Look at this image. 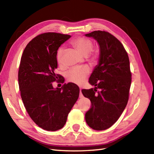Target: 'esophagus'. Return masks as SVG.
I'll list each match as a JSON object with an SVG mask.
<instances>
[{
    "mask_svg": "<svg viewBox=\"0 0 154 154\" xmlns=\"http://www.w3.org/2000/svg\"><path fill=\"white\" fill-rule=\"evenodd\" d=\"M83 95L82 94V92H81V89H80V93H79V98H83Z\"/></svg>",
    "mask_w": 154,
    "mask_h": 154,
    "instance_id": "1",
    "label": "esophagus"
}]
</instances>
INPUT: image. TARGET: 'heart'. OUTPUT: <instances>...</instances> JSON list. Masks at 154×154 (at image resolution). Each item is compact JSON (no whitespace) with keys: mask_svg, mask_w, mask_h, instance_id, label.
Instances as JSON below:
<instances>
[{"mask_svg":"<svg viewBox=\"0 0 154 154\" xmlns=\"http://www.w3.org/2000/svg\"><path fill=\"white\" fill-rule=\"evenodd\" d=\"M71 44L83 56L88 55L93 48V42L89 39L83 37H79L74 39L73 40L71 41ZM64 52V48L62 47L59 48L57 51L56 59L57 63L60 65H61L63 63ZM91 57H94L93 54H92ZM89 73V70L86 67L74 68L71 69L66 73V78L67 81L76 84H81L84 82Z\"/></svg>","mask_w":154,"mask_h":154,"instance_id":"heart-1","label":"heart"}]
</instances>
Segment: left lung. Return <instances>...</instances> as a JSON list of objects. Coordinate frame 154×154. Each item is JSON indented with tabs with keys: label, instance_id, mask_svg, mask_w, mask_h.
Returning <instances> with one entry per match:
<instances>
[{
	"label": "left lung",
	"instance_id": "1",
	"mask_svg": "<svg viewBox=\"0 0 154 154\" xmlns=\"http://www.w3.org/2000/svg\"><path fill=\"white\" fill-rule=\"evenodd\" d=\"M85 36L94 38L100 48L99 63L89 79L95 87L81 91L91 102L85 120L93 130H104L116 122L128 103L132 81L129 58L121 42L109 32L97 30ZM97 88L101 91L97 94Z\"/></svg>",
	"mask_w": 154,
	"mask_h": 154
}]
</instances>
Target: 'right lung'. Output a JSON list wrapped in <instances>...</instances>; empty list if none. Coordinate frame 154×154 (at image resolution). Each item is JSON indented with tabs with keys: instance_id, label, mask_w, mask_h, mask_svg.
Returning <instances> with one entry per match:
<instances>
[{
	"instance_id": "1",
	"label": "right lung",
	"mask_w": 154,
	"mask_h": 154,
	"mask_svg": "<svg viewBox=\"0 0 154 154\" xmlns=\"http://www.w3.org/2000/svg\"><path fill=\"white\" fill-rule=\"evenodd\" d=\"M70 38L55 32L37 35L25 48L20 63L18 85L23 103L32 120L48 131L64 126L79 95V88L75 83L56 89L52 85L60 78L55 73L57 51Z\"/></svg>"
}]
</instances>
